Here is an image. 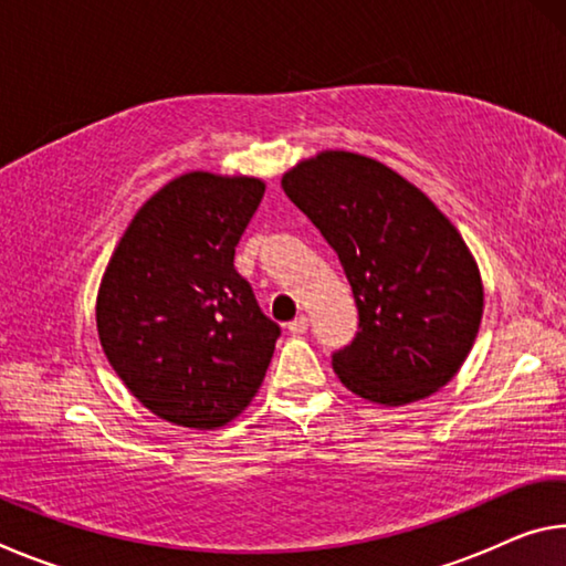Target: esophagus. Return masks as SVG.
<instances>
[{"label":"esophagus","instance_id":"34e87169","mask_svg":"<svg viewBox=\"0 0 566 566\" xmlns=\"http://www.w3.org/2000/svg\"><path fill=\"white\" fill-rule=\"evenodd\" d=\"M286 329H290V334H304L306 329H310V319H306L304 314H300V317L286 324Z\"/></svg>","mask_w":566,"mask_h":566}]
</instances>
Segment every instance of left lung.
<instances>
[{
    "label": "left lung",
    "instance_id": "8db88e82",
    "mask_svg": "<svg viewBox=\"0 0 566 566\" xmlns=\"http://www.w3.org/2000/svg\"><path fill=\"white\" fill-rule=\"evenodd\" d=\"M282 189L337 252L359 332L332 354L354 395L401 407L442 389L472 352L484 286L457 227L381 161L319 151L282 177Z\"/></svg>",
    "mask_w": 566,
    "mask_h": 566
}]
</instances>
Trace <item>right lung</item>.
I'll list each match as a JSON object with an SVG mask.
<instances>
[{
  "label": "right lung",
  "instance_id": "right-lung-1",
  "mask_svg": "<svg viewBox=\"0 0 566 566\" xmlns=\"http://www.w3.org/2000/svg\"><path fill=\"white\" fill-rule=\"evenodd\" d=\"M262 197L256 177L187 171L139 207L104 270L102 349L124 387L171 424L224 427L262 387L280 327L234 270Z\"/></svg>",
  "mask_w": 566,
  "mask_h": 566
}]
</instances>
